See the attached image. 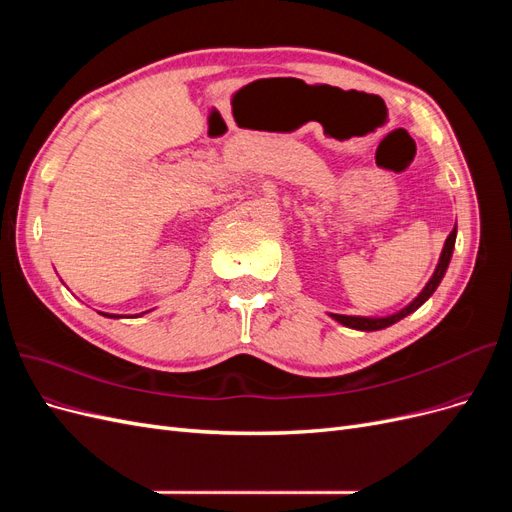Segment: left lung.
Segmentation results:
<instances>
[{"mask_svg":"<svg viewBox=\"0 0 512 512\" xmlns=\"http://www.w3.org/2000/svg\"><path fill=\"white\" fill-rule=\"evenodd\" d=\"M455 239H457V226L453 228V232L451 235L446 237V241H444V247H442V254H440V260H438V265H436V271H433V275L429 277V282L425 284V288L418 292V297H414L404 309H399V312H395V314H391V316H344V314H329L333 320H337L339 324H344V327H348V329H356V331H380V329H386V327H391V324H395V322H399L401 318H406V316H410L412 312H416L418 307H421L433 292H436V288L440 286V282H442V277H444V273H446V269H448V262H451V258H453V250H455Z\"/></svg>","mask_w":512,"mask_h":512,"instance_id":"1","label":"left lung"}]
</instances>
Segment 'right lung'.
Instances as JSON below:
<instances>
[{
  "label": "right lung",
  "mask_w": 512,
  "mask_h": 512,
  "mask_svg": "<svg viewBox=\"0 0 512 512\" xmlns=\"http://www.w3.org/2000/svg\"><path fill=\"white\" fill-rule=\"evenodd\" d=\"M143 314H147V312H143ZM143 314H136L134 318H138V316H143ZM102 316H106V318H123V316H117V314H102Z\"/></svg>",
  "instance_id": "right-lung-1"
}]
</instances>
